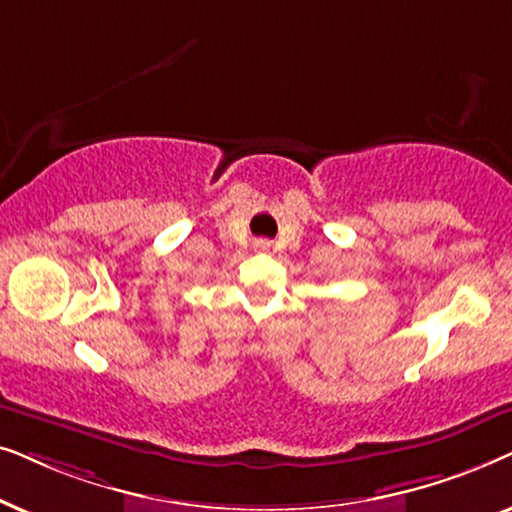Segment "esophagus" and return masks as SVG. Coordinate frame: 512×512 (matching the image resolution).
I'll use <instances>...</instances> for the list:
<instances>
[{"mask_svg": "<svg viewBox=\"0 0 512 512\" xmlns=\"http://www.w3.org/2000/svg\"><path fill=\"white\" fill-rule=\"evenodd\" d=\"M269 241H264V238H260V241H255V248L257 250H269Z\"/></svg>", "mask_w": 512, "mask_h": 512, "instance_id": "obj_1", "label": "esophagus"}]
</instances>
